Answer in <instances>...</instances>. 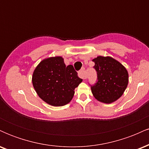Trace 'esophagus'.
I'll return each instance as SVG.
<instances>
[{"label": "esophagus", "mask_w": 149, "mask_h": 149, "mask_svg": "<svg viewBox=\"0 0 149 149\" xmlns=\"http://www.w3.org/2000/svg\"><path fill=\"white\" fill-rule=\"evenodd\" d=\"M78 76L80 77L83 79H85L86 78V73H85V68H82V69L80 71H78Z\"/></svg>", "instance_id": "1"}]
</instances>
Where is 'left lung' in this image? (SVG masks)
Masks as SVG:
<instances>
[{
	"instance_id": "left-lung-1",
	"label": "left lung",
	"mask_w": 149,
	"mask_h": 149,
	"mask_svg": "<svg viewBox=\"0 0 149 149\" xmlns=\"http://www.w3.org/2000/svg\"><path fill=\"white\" fill-rule=\"evenodd\" d=\"M92 61L97 81L90 85L92 95L101 102L110 104L123 95L128 84V73L120 63L110 57L99 56Z\"/></svg>"
}]
</instances>
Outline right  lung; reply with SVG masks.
<instances>
[{
  "mask_svg": "<svg viewBox=\"0 0 149 149\" xmlns=\"http://www.w3.org/2000/svg\"><path fill=\"white\" fill-rule=\"evenodd\" d=\"M82 81L72 65L66 66L61 57L42 60L36 68L32 77L38 95L54 107L69 103L74 95L75 88Z\"/></svg>",
  "mask_w": 149,
  "mask_h": 149,
  "instance_id": "right-lung-1",
  "label": "right lung"
}]
</instances>
